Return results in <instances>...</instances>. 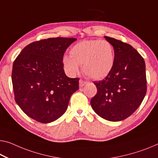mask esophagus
Segmentation results:
<instances>
[{
	"mask_svg": "<svg viewBox=\"0 0 158 158\" xmlns=\"http://www.w3.org/2000/svg\"><path fill=\"white\" fill-rule=\"evenodd\" d=\"M86 83H87V82H85V81H84L83 80H82V79H81L79 81V86L81 87H83L85 85H86Z\"/></svg>",
	"mask_w": 158,
	"mask_h": 158,
	"instance_id": "obj_1",
	"label": "esophagus"
}]
</instances>
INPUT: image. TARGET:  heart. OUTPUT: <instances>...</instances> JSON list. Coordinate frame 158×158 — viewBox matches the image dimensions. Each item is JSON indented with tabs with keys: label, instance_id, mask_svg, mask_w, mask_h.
<instances>
[{
	"label": "heart",
	"instance_id": "heart-1",
	"mask_svg": "<svg viewBox=\"0 0 158 158\" xmlns=\"http://www.w3.org/2000/svg\"><path fill=\"white\" fill-rule=\"evenodd\" d=\"M63 57V65L68 73L75 75L82 65V72L93 79H102L110 75L115 63V51L106 40L81 41Z\"/></svg>",
	"mask_w": 158,
	"mask_h": 158
}]
</instances>
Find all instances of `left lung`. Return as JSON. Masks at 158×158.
I'll list each match as a JSON object with an SVG mask.
<instances>
[{
  "instance_id": "obj_1",
  "label": "left lung",
  "mask_w": 158,
  "mask_h": 158,
  "mask_svg": "<svg viewBox=\"0 0 158 158\" xmlns=\"http://www.w3.org/2000/svg\"><path fill=\"white\" fill-rule=\"evenodd\" d=\"M115 51L112 71L102 81H95L98 93L90 100L97 114L110 121H120L139 107L147 91L145 60L132 46L104 37Z\"/></svg>"
}]
</instances>
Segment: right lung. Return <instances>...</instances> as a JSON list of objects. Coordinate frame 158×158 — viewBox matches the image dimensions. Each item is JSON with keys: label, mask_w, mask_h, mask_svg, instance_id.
Returning <instances> with one entry per match:
<instances>
[{"label": "right lung", "mask_w": 158, "mask_h": 158, "mask_svg": "<svg viewBox=\"0 0 158 158\" xmlns=\"http://www.w3.org/2000/svg\"><path fill=\"white\" fill-rule=\"evenodd\" d=\"M76 38H48L28 44L15 60L12 82L15 100L38 122L54 121L65 112L79 78L65 74L63 57Z\"/></svg>", "instance_id": "add662e5"}]
</instances>
